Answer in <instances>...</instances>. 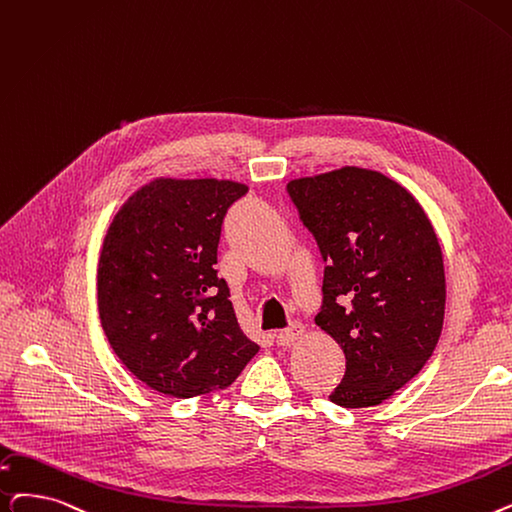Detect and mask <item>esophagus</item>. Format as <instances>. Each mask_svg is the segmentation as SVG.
Instances as JSON below:
<instances>
[{
    "label": "esophagus",
    "mask_w": 512,
    "mask_h": 512,
    "mask_svg": "<svg viewBox=\"0 0 512 512\" xmlns=\"http://www.w3.org/2000/svg\"><path fill=\"white\" fill-rule=\"evenodd\" d=\"M305 335V328H303V324H299V322H293L291 326L288 328H284V330H280L278 335H276V341H278V345H282V347H291V345H295L297 341H301V337Z\"/></svg>",
    "instance_id": "obj_1"
}]
</instances>
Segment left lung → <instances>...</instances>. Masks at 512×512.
Wrapping results in <instances>:
<instances>
[{"mask_svg": "<svg viewBox=\"0 0 512 512\" xmlns=\"http://www.w3.org/2000/svg\"><path fill=\"white\" fill-rule=\"evenodd\" d=\"M324 268L316 324L345 353L343 408L389 399L422 370L446 314L437 234L416 198L381 171L345 165L288 182Z\"/></svg>", "mask_w": 512, "mask_h": 512, "instance_id": "obj_1", "label": "left lung"}]
</instances>
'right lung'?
<instances>
[{"instance_id": "1", "label": "right lung", "mask_w": 512, "mask_h": 512, "mask_svg": "<svg viewBox=\"0 0 512 512\" xmlns=\"http://www.w3.org/2000/svg\"><path fill=\"white\" fill-rule=\"evenodd\" d=\"M249 186L154 177L121 205L98 259V314L117 358L169 397L230 387L259 351L217 276L228 207Z\"/></svg>"}]
</instances>
